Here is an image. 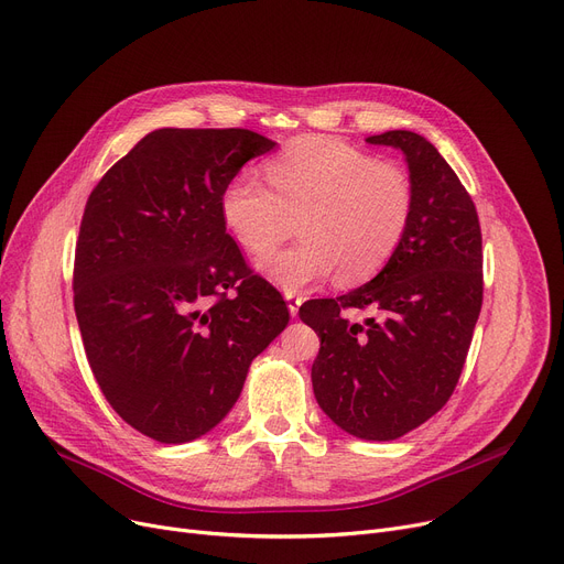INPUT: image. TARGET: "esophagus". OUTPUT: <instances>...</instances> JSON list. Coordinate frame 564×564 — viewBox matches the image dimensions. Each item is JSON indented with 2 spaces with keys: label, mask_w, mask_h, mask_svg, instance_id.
I'll list each match as a JSON object with an SVG mask.
<instances>
[{
  "label": "esophagus",
  "mask_w": 564,
  "mask_h": 564,
  "mask_svg": "<svg viewBox=\"0 0 564 564\" xmlns=\"http://www.w3.org/2000/svg\"><path fill=\"white\" fill-rule=\"evenodd\" d=\"M285 302H288V311H290V315L294 317V315L300 313V306H302L304 297H302V294H297V292H285Z\"/></svg>",
  "instance_id": "obj_1"
}]
</instances>
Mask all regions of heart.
<instances>
[{"label":"heart","mask_w":564,"mask_h":564,"mask_svg":"<svg viewBox=\"0 0 564 564\" xmlns=\"http://www.w3.org/2000/svg\"><path fill=\"white\" fill-rule=\"evenodd\" d=\"M267 186L237 171L219 194V215L232 240L251 256L279 247L300 219L302 242L260 262L285 292L324 281L375 276L404 240L413 215L409 173L340 139L306 137L264 164Z\"/></svg>","instance_id":"1"}]
</instances>
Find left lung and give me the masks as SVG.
<instances>
[{
    "instance_id": "obj_1",
    "label": "left lung",
    "mask_w": 564,
    "mask_h": 564,
    "mask_svg": "<svg viewBox=\"0 0 564 564\" xmlns=\"http://www.w3.org/2000/svg\"><path fill=\"white\" fill-rule=\"evenodd\" d=\"M400 148L413 215L387 267L336 300H311L300 317L319 336L311 368L322 411L345 432L393 441L443 409L457 387L482 308V232L451 164L421 134L366 139ZM372 310L364 325L341 311Z\"/></svg>"
}]
</instances>
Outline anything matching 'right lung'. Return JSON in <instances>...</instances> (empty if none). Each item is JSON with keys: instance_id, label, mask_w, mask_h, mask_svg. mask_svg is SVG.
<instances>
[{"instance_id": "right-lung-1", "label": "right lung", "mask_w": 564, "mask_h": 564, "mask_svg": "<svg viewBox=\"0 0 564 564\" xmlns=\"http://www.w3.org/2000/svg\"><path fill=\"white\" fill-rule=\"evenodd\" d=\"M276 143L242 128L145 134L86 200L75 315L111 409L160 443L210 432L290 319L226 232L219 194Z\"/></svg>"}]
</instances>
